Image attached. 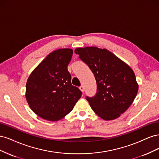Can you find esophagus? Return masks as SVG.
<instances>
[{
  "mask_svg": "<svg viewBox=\"0 0 159 159\" xmlns=\"http://www.w3.org/2000/svg\"><path fill=\"white\" fill-rule=\"evenodd\" d=\"M80 89L81 90V92H84V86H80Z\"/></svg>",
  "mask_w": 159,
  "mask_h": 159,
  "instance_id": "34e87169",
  "label": "esophagus"
}]
</instances>
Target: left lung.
<instances>
[{
  "label": "left lung",
  "instance_id": "8db88e82",
  "mask_svg": "<svg viewBox=\"0 0 159 159\" xmlns=\"http://www.w3.org/2000/svg\"><path fill=\"white\" fill-rule=\"evenodd\" d=\"M75 52L92 71L97 83L95 96L87 97L91 109L106 121L119 117L138 92L139 85L133 70L107 49L78 48Z\"/></svg>",
  "mask_w": 159,
  "mask_h": 159
}]
</instances>
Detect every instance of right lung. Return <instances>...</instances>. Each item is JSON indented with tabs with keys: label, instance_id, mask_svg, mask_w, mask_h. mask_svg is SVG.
<instances>
[{
	"label": "right lung",
	"instance_id": "obj_1",
	"mask_svg": "<svg viewBox=\"0 0 159 159\" xmlns=\"http://www.w3.org/2000/svg\"><path fill=\"white\" fill-rule=\"evenodd\" d=\"M73 50L58 49L50 53L28 77L26 99L33 112L50 121L64 118L80 99L81 91L73 86L68 66Z\"/></svg>",
	"mask_w": 159,
	"mask_h": 159
}]
</instances>
